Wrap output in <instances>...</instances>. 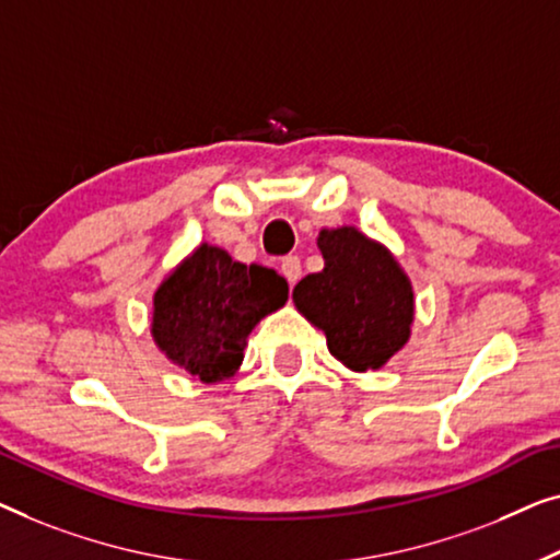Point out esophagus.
I'll return each instance as SVG.
<instances>
[{
    "label": "esophagus",
    "mask_w": 560,
    "mask_h": 560,
    "mask_svg": "<svg viewBox=\"0 0 560 560\" xmlns=\"http://www.w3.org/2000/svg\"><path fill=\"white\" fill-rule=\"evenodd\" d=\"M281 273H283V279H287L291 287H294L296 279L302 277V264H299V258L296 256L281 258Z\"/></svg>",
    "instance_id": "esophagus-1"
}]
</instances>
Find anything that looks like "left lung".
Here are the masks:
<instances>
[{
	"label": "left lung",
	"mask_w": 560,
	"mask_h": 560,
	"mask_svg": "<svg viewBox=\"0 0 560 560\" xmlns=\"http://www.w3.org/2000/svg\"><path fill=\"white\" fill-rule=\"evenodd\" d=\"M317 246L325 269L296 283V310L327 335L342 365L355 373L383 368L411 335V281L381 243L355 228L322 231Z\"/></svg>",
	"instance_id": "left-lung-1"
}]
</instances>
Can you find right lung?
Returning a JSON list of instances; mask_svg holds the SVG:
<instances>
[{"instance_id": "add662e5", "label": "right lung", "mask_w": 560, "mask_h": 560, "mask_svg": "<svg viewBox=\"0 0 560 560\" xmlns=\"http://www.w3.org/2000/svg\"><path fill=\"white\" fill-rule=\"evenodd\" d=\"M287 299V281L273 269L202 243L156 289L154 342L190 375L218 383L238 370L250 329Z\"/></svg>"}]
</instances>
